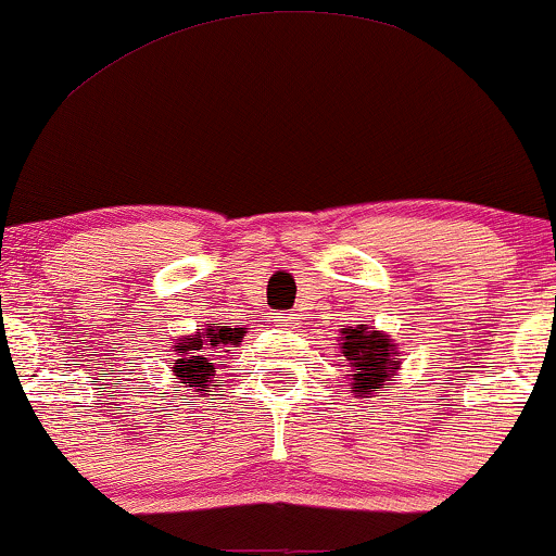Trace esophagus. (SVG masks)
Returning a JSON list of instances; mask_svg holds the SVG:
<instances>
[{
  "label": "esophagus",
  "instance_id": "34e87169",
  "mask_svg": "<svg viewBox=\"0 0 556 556\" xmlns=\"http://www.w3.org/2000/svg\"><path fill=\"white\" fill-rule=\"evenodd\" d=\"M299 319H302V315H299V312H289V315H280L278 317V325H280V328H296Z\"/></svg>",
  "mask_w": 556,
  "mask_h": 556
}]
</instances>
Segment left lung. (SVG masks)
Instances as JSON below:
<instances>
[{
  "mask_svg": "<svg viewBox=\"0 0 556 556\" xmlns=\"http://www.w3.org/2000/svg\"><path fill=\"white\" fill-rule=\"evenodd\" d=\"M341 349L345 356L343 367H351L349 377L356 395L375 393L397 369V362H393L395 349L390 338L382 336L380 330L367 328V325L343 328Z\"/></svg>",
  "mask_w": 556,
  "mask_h": 556,
  "instance_id": "obj_1",
  "label": "left lung"
}]
</instances>
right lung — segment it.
I'll return each mask as SVG.
<instances>
[{
	"label": "right lung",
	"mask_w": 556,
	"mask_h": 556,
	"mask_svg": "<svg viewBox=\"0 0 556 556\" xmlns=\"http://www.w3.org/2000/svg\"><path fill=\"white\" fill-rule=\"evenodd\" d=\"M247 328H231V325H205L198 336H187L179 345H174V380H181L192 395L207 397L218 384L215 382V367L231 349H237L244 338ZM189 395V397H192Z\"/></svg>",
	"instance_id": "add662e5"
}]
</instances>
